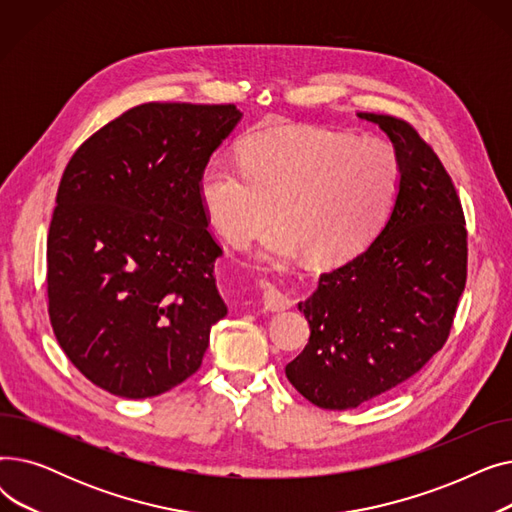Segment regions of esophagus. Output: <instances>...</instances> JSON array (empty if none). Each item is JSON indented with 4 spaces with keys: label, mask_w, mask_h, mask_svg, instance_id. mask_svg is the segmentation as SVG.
Instances as JSON below:
<instances>
[{
    "label": "esophagus",
    "mask_w": 512,
    "mask_h": 512,
    "mask_svg": "<svg viewBox=\"0 0 512 512\" xmlns=\"http://www.w3.org/2000/svg\"><path fill=\"white\" fill-rule=\"evenodd\" d=\"M292 305V301L286 297V294L276 288L274 284H265L263 286V307L265 311H272V313H278V311H284Z\"/></svg>",
    "instance_id": "obj_1"
}]
</instances>
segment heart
<instances>
[{
    "label": "heart",
    "mask_w": 512,
    "mask_h": 512,
    "mask_svg": "<svg viewBox=\"0 0 512 512\" xmlns=\"http://www.w3.org/2000/svg\"><path fill=\"white\" fill-rule=\"evenodd\" d=\"M396 149L375 137L317 126H282L253 134L240 164L226 155L207 161L199 197L209 222L230 245L245 247L272 222L263 261L307 253L315 265L359 255L386 224L400 193Z\"/></svg>",
    "instance_id": "b5f03b06"
}]
</instances>
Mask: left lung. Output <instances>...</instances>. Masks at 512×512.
<instances>
[{
    "label": "left lung",
    "mask_w": 512,
    "mask_h": 512,
    "mask_svg": "<svg viewBox=\"0 0 512 512\" xmlns=\"http://www.w3.org/2000/svg\"><path fill=\"white\" fill-rule=\"evenodd\" d=\"M378 124L400 159V193L380 234L355 259L321 274L303 303L311 336L286 378L319 409L344 411L407 382L444 346L467 282L461 199L419 132Z\"/></svg>",
    "instance_id": "8db88e82"
}]
</instances>
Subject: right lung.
I'll return each instance as SVG.
<instances>
[{"mask_svg": "<svg viewBox=\"0 0 512 512\" xmlns=\"http://www.w3.org/2000/svg\"><path fill=\"white\" fill-rule=\"evenodd\" d=\"M240 118L230 103H143L68 161L47 236L49 319L110 394L151 398L191 378L228 313L199 180Z\"/></svg>", "mask_w": 512, "mask_h": 512, "instance_id": "1", "label": "right lung"}]
</instances>
